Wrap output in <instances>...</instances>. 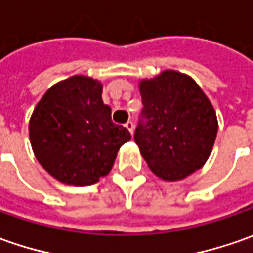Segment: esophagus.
Segmentation results:
<instances>
[{
  "mask_svg": "<svg viewBox=\"0 0 253 253\" xmlns=\"http://www.w3.org/2000/svg\"><path fill=\"white\" fill-rule=\"evenodd\" d=\"M125 127H126L127 130H128V131H130V133L133 134V131H134V123H133L131 120H128L126 125H125Z\"/></svg>",
  "mask_w": 253,
  "mask_h": 253,
  "instance_id": "34e87169",
  "label": "esophagus"
}]
</instances>
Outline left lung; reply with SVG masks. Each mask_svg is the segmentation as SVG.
<instances>
[{"instance_id":"obj_1","label":"left lung","mask_w":253,"mask_h":253,"mask_svg":"<svg viewBox=\"0 0 253 253\" xmlns=\"http://www.w3.org/2000/svg\"><path fill=\"white\" fill-rule=\"evenodd\" d=\"M143 118L134 140L154 175L182 180L209 160L218 122L210 99L196 81L175 70H164L138 83Z\"/></svg>"}]
</instances>
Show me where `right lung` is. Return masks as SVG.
Wrapping results in <instances>:
<instances>
[{"instance_id": "obj_1", "label": "right lung", "mask_w": 253, "mask_h": 253, "mask_svg": "<svg viewBox=\"0 0 253 253\" xmlns=\"http://www.w3.org/2000/svg\"><path fill=\"white\" fill-rule=\"evenodd\" d=\"M103 85L86 75L54 84L29 120L35 157L48 175L71 186H89L112 169L120 147L131 135L112 122L102 100Z\"/></svg>"}]
</instances>
